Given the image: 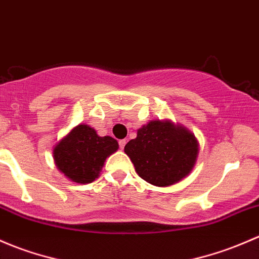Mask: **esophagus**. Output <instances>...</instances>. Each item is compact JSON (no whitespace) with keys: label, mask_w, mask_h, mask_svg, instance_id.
Listing matches in <instances>:
<instances>
[{"label":"esophagus","mask_w":259,"mask_h":259,"mask_svg":"<svg viewBox=\"0 0 259 259\" xmlns=\"http://www.w3.org/2000/svg\"><path fill=\"white\" fill-rule=\"evenodd\" d=\"M125 144H126V140H125V139H122V140L119 141V146H120V149H124Z\"/></svg>","instance_id":"1"}]
</instances>
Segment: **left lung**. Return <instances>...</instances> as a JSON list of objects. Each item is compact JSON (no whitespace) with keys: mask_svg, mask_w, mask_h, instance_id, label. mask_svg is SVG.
Wrapping results in <instances>:
<instances>
[{"mask_svg":"<svg viewBox=\"0 0 259 259\" xmlns=\"http://www.w3.org/2000/svg\"><path fill=\"white\" fill-rule=\"evenodd\" d=\"M198 150L194 133L168 119L143 125L137 138L124 148L138 175L159 187L171 186L189 176L197 161Z\"/></svg>","mask_w":259,"mask_h":259,"instance_id":"left-lung-1","label":"left lung"}]
</instances>
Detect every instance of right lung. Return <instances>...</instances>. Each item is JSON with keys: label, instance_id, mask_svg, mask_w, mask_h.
I'll list each match as a JSON object with an SVG mask.
<instances>
[{"label": "right lung", "instance_id": "1", "mask_svg": "<svg viewBox=\"0 0 259 259\" xmlns=\"http://www.w3.org/2000/svg\"><path fill=\"white\" fill-rule=\"evenodd\" d=\"M119 149L111 137H99L92 126L73 127L53 148L57 168L75 184H91L98 179L107 157Z\"/></svg>", "mask_w": 259, "mask_h": 259}]
</instances>
